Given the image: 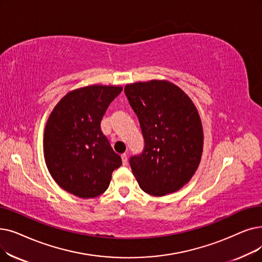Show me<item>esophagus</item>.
<instances>
[{
	"label": "esophagus",
	"mask_w": 262,
	"mask_h": 262,
	"mask_svg": "<svg viewBox=\"0 0 262 262\" xmlns=\"http://www.w3.org/2000/svg\"><path fill=\"white\" fill-rule=\"evenodd\" d=\"M121 158H122V163H123V165H127V162H128L127 155H126V154H122V155H121Z\"/></svg>",
	"instance_id": "34e87169"
}]
</instances>
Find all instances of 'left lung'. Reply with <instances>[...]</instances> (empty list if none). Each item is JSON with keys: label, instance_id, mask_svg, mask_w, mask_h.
Instances as JSON below:
<instances>
[{"label": "left lung", "instance_id": "obj_1", "mask_svg": "<svg viewBox=\"0 0 262 262\" xmlns=\"http://www.w3.org/2000/svg\"><path fill=\"white\" fill-rule=\"evenodd\" d=\"M124 92L144 140L142 153L129 159L140 188L156 197L179 190L195 174L202 155L197 108L187 94L166 80L126 84Z\"/></svg>", "mask_w": 262, "mask_h": 262}]
</instances>
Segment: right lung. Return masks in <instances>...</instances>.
Instances as JSON below:
<instances>
[{
  "mask_svg": "<svg viewBox=\"0 0 262 262\" xmlns=\"http://www.w3.org/2000/svg\"><path fill=\"white\" fill-rule=\"evenodd\" d=\"M121 86L89 85L67 93L50 113L43 134V155L53 180L80 198L108 188L122 165L100 129V122Z\"/></svg>",
  "mask_w": 262,
  "mask_h": 262,
  "instance_id": "obj_1",
  "label": "right lung"
}]
</instances>
